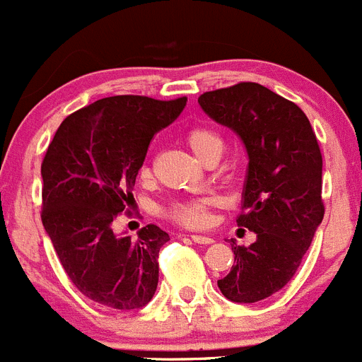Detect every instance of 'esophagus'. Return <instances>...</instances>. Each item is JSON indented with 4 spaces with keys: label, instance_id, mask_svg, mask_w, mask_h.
Segmentation results:
<instances>
[{
    "label": "esophagus",
    "instance_id": "34e87169",
    "mask_svg": "<svg viewBox=\"0 0 362 362\" xmlns=\"http://www.w3.org/2000/svg\"><path fill=\"white\" fill-rule=\"evenodd\" d=\"M192 240H194L195 243H199V245H211V243L215 242L211 236H201V235H194L192 236Z\"/></svg>",
    "mask_w": 362,
    "mask_h": 362
}]
</instances>
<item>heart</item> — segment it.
Instances as JSON below:
<instances>
[{"mask_svg":"<svg viewBox=\"0 0 362 362\" xmlns=\"http://www.w3.org/2000/svg\"><path fill=\"white\" fill-rule=\"evenodd\" d=\"M188 147L194 151L195 156L204 163L209 161H218L223 153V139L218 132L208 126H192L185 133ZM153 172L147 163L140 167L139 177L142 181H149ZM211 199L197 197V199H179V201L168 202L163 208L165 218L179 226L188 227V229H201L209 222V209H211Z\"/></svg>","mask_w":362,"mask_h":362,"instance_id":"heart-1","label":"heart"}]
</instances>
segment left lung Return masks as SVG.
Listing matches in <instances>:
<instances>
[{
    "label": "left lung",
    "mask_w": 362,
    "mask_h": 362,
    "mask_svg": "<svg viewBox=\"0 0 362 362\" xmlns=\"http://www.w3.org/2000/svg\"><path fill=\"white\" fill-rule=\"evenodd\" d=\"M199 105L238 133L249 154L236 223L257 238L250 247L230 240L235 264L218 288L229 300L252 304L293 279L322 223V153L305 113L259 83L204 92Z\"/></svg>",
    "instance_id": "1"
}]
</instances>
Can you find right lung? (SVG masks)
Returning a JSON list of instances; mask_svg holds the SVG:
<instances>
[{"label": "right lung", "mask_w": 362, "mask_h": 362, "mask_svg": "<svg viewBox=\"0 0 362 362\" xmlns=\"http://www.w3.org/2000/svg\"><path fill=\"white\" fill-rule=\"evenodd\" d=\"M187 98L112 95L65 117L42 160V218L65 274L85 297L139 309L158 286V254L168 235L149 223L139 238L112 226L133 199L136 175L160 129Z\"/></svg>", "instance_id": "right-lung-1"}]
</instances>
